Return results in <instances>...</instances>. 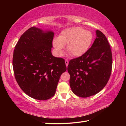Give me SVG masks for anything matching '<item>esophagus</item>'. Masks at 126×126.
I'll return each instance as SVG.
<instances>
[{"label":"esophagus","instance_id":"esophagus-1","mask_svg":"<svg viewBox=\"0 0 126 126\" xmlns=\"http://www.w3.org/2000/svg\"><path fill=\"white\" fill-rule=\"evenodd\" d=\"M65 65H66V67H67L68 64H69V61H67V60H65Z\"/></svg>","mask_w":126,"mask_h":126}]
</instances>
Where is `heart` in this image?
Listing matches in <instances>:
<instances>
[{
    "instance_id": "obj_1",
    "label": "heart",
    "mask_w": 126,
    "mask_h": 126,
    "mask_svg": "<svg viewBox=\"0 0 126 126\" xmlns=\"http://www.w3.org/2000/svg\"><path fill=\"white\" fill-rule=\"evenodd\" d=\"M92 32L79 27H73L62 31L58 38H53L52 44L58 56L63 55L64 45L69 55L81 57L89 49L93 41Z\"/></svg>"
}]
</instances>
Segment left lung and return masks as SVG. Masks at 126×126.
Wrapping results in <instances>:
<instances>
[{
    "label": "left lung",
    "mask_w": 126,
    "mask_h": 126,
    "mask_svg": "<svg viewBox=\"0 0 126 126\" xmlns=\"http://www.w3.org/2000/svg\"><path fill=\"white\" fill-rule=\"evenodd\" d=\"M92 46L81 57L70 61L68 71L74 94L88 97L99 93L107 83L112 68L110 45L101 31H96Z\"/></svg>",
    "instance_id": "8db88e82"
}]
</instances>
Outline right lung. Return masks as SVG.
<instances>
[{
  "instance_id": "obj_1",
  "label": "right lung",
  "mask_w": 126,
  "mask_h": 126,
  "mask_svg": "<svg viewBox=\"0 0 126 126\" xmlns=\"http://www.w3.org/2000/svg\"><path fill=\"white\" fill-rule=\"evenodd\" d=\"M53 36L51 30L30 28L21 36L13 51L16 81L26 95L36 100L52 97L66 70L64 60L52 55Z\"/></svg>"
}]
</instances>
